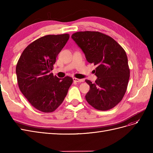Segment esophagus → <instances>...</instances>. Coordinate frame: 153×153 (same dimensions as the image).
I'll return each mask as SVG.
<instances>
[{
	"label": "esophagus",
	"instance_id": "obj_1",
	"mask_svg": "<svg viewBox=\"0 0 153 153\" xmlns=\"http://www.w3.org/2000/svg\"><path fill=\"white\" fill-rule=\"evenodd\" d=\"M73 81L76 82H82L84 80L83 79H79V78H73Z\"/></svg>",
	"mask_w": 153,
	"mask_h": 153
}]
</instances>
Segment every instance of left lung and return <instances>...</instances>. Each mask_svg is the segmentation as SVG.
I'll return each mask as SVG.
<instances>
[{
    "mask_svg": "<svg viewBox=\"0 0 153 153\" xmlns=\"http://www.w3.org/2000/svg\"><path fill=\"white\" fill-rule=\"evenodd\" d=\"M87 61L97 67L95 83L86 80L90 90L85 99L99 110H108L121 101L126 93L129 68L125 50L110 36L98 31L76 32L71 36Z\"/></svg>",
    "mask_w": 153,
    "mask_h": 153,
    "instance_id": "8db88e82",
    "label": "left lung"
}]
</instances>
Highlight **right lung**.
<instances>
[{"label": "right lung", "mask_w": 153, "mask_h": 153, "mask_svg": "<svg viewBox=\"0 0 153 153\" xmlns=\"http://www.w3.org/2000/svg\"><path fill=\"white\" fill-rule=\"evenodd\" d=\"M69 38V34L41 37L27 46L18 59L16 67L18 87L31 105L41 112L56 110L73 83L71 77L61 79L50 73Z\"/></svg>", "instance_id": "right-lung-1"}]
</instances>
